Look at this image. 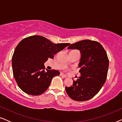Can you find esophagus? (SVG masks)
<instances>
[{
    "label": "esophagus",
    "mask_w": 122,
    "mask_h": 122,
    "mask_svg": "<svg viewBox=\"0 0 122 122\" xmlns=\"http://www.w3.org/2000/svg\"><path fill=\"white\" fill-rule=\"evenodd\" d=\"M60 76H61V77H63V78H66V75H64V74H63V73H61V74H60Z\"/></svg>",
    "instance_id": "34e87169"
}]
</instances>
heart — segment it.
Wrapping results in <instances>:
<instances>
[{"label": "heart", "mask_w": 122, "mask_h": 122, "mask_svg": "<svg viewBox=\"0 0 122 122\" xmlns=\"http://www.w3.org/2000/svg\"><path fill=\"white\" fill-rule=\"evenodd\" d=\"M66 71H69V69H66Z\"/></svg>", "instance_id": "obj_1"}]
</instances>
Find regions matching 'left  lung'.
Returning <instances> with one entry per match:
<instances>
[{
  "instance_id": "8db88e82",
  "label": "left lung",
  "mask_w": 122,
  "mask_h": 122,
  "mask_svg": "<svg viewBox=\"0 0 122 122\" xmlns=\"http://www.w3.org/2000/svg\"><path fill=\"white\" fill-rule=\"evenodd\" d=\"M68 49H76L81 53L79 64L81 76L70 87L66 86L67 94L76 101H88L102 87L107 76L109 59L104 48L99 42L83 40L70 44Z\"/></svg>"
}]
</instances>
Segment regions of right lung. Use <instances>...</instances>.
I'll list each match as a JSON object with an SVG mask.
<instances>
[{
  "instance_id": "1",
  "label": "right lung",
  "mask_w": 122,
  "mask_h": 122,
  "mask_svg": "<svg viewBox=\"0 0 122 122\" xmlns=\"http://www.w3.org/2000/svg\"><path fill=\"white\" fill-rule=\"evenodd\" d=\"M69 43L54 44L46 38L33 36L23 39L15 49L12 56L13 76L18 86L26 94L39 96L45 92L51 79L59 76L56 70H45L48 58L69 46Z\"/></svg>"
}]
</instances>
